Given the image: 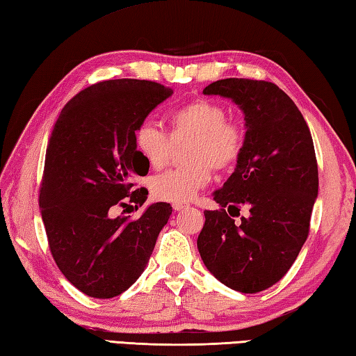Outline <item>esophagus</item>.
I'll return each mask as SVG.
<instances>
[{"instance_id": "obj_1", "label": "esophagus", "mask_w": 356, "mask_h": 356, "mask_svg": "<svg viewBox=\"0 0 356 356\" xmlns=\"http://www.w3.org/2000/svg\"><path fill=\"white\" fill-rule=\"evenodd\" d=\"M189 207L186 203H173V209L175 211H183V209H188Z\"/></svg>"}]
</instances>
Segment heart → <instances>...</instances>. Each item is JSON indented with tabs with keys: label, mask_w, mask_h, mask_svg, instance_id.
<instances>
[{
	"label": "heart",
	"mask_w": 356,
	"mask_h": 356,
	"mask_svg": "<svg viewBox=\"0 0 356 356\" xmlns=\"http://www.w3.org/2000/svg\"><path fill=\"white\" fill-rule=\"evenodd\" d=\"M168 134L153 122H142L134 131V148L152 168H162L170 159L175 143L188 142L186 159L191 164L161 173L152 181L154 198L168 203H188L209 183L213 167L233 165L244 147L241 124L227 118L222 104L198 98L173 109L167 117Z\"/></svg>",
	"instance_id": "1"
}]
</instances>
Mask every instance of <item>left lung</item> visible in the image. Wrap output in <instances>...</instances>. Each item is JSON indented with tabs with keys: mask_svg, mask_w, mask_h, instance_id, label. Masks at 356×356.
<instances>
[{
	"mask_svg": "<svg viewBox=\"0 0 356 356\" xmlns=\"http://www.w3.org/2000/svg\"><path fill=\"white\" fill-rule=\"evenodd\" d=\"M203 93L232 98L247 131L234 172L214 192L220 209L204 211L197 247L220 283L254 294L286 275L308 238L319 189L313 137L296 103L269 81L219 79ZM242 206L249 216L234 224L231 209L238 215Z\"/></svg>",
	"mask_w": 356,
	"mask_h": 356,
	"instance_id": "left-lung-1",
	"label": "left lung"
}]
</instances>
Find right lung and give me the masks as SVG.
<instances>
[{
    "label": "right lung",
    "mask_w": 356,
    "mask_h": 356,
    "mask_svg": "<svg viewBox=\"0 0 356 356\" xmlns=\"http://www.w3.org/2000/svg\"><path fill=\"white\" fill-rule=\"evenodd\" d=\"M173 93L145 79H109L81 90L60 111L49 137L39 207L59 270L86 296H120L145 270L172 214L153 203L136 220L111 217L127 202L142 207L134 177L149 165L134 148V131Z\"/></svg>",
    "instance_id": "add662e5"
}]
</instances>
